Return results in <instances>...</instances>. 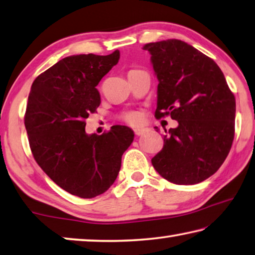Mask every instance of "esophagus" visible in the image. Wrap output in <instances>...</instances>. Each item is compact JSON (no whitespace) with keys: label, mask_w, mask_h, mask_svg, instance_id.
<instances>
[{"label":"esophagus","mask_w":255,"mask_h":255,"mask_svg":"<svg viewBox=\"0 0 255 255\" xmlns=\"http://www.w3.org/2000/svg\"><path fill=\"white\" fill-rule=\"evenodd\" d=\"M145 132H146L145 128H136V130H134L135 135H137V136H141V135H143Z\"/></svg>","instance_id":"1"}]
</instances>
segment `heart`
I'll list each match as a JSON object with an SVG mask.
<instances>
[{
	"mask_svg": "<svg viewBox=\"0 0 255 255\" xmlns=\"http://www.w3.org/2000/svg\"><path fill=\"white\" fill-rule=\"evenodd\" d=\"M123 118L128 123L137 124V123H140V121H141V114L139 113V112H128V113L124 114Z\"/></svg>",
	"mask_w": 255,
	"mask_h": 255,
	"instance_id": "obj_1",
	"label": "heart"
}]
</instances>
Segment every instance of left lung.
Returning <instances> with one entry per match:
<instances>
[{
	"label": "left lung",
	"mask_w": 255,
	"mask_h": 255,
	"mask_svg": "<svg viewBox=\"0 0 255 255\" xmlns=\"http://www.w3.org/2000/svg\"><path fill=\"white\" fill-rule=\"evenodd\" d=\"M159 80L155 119L170 115L178 127L163 135L151 160L176 185H195L214 175L234 140L235 97L212 58L181 40L144 44ZM154 128H158L155 127Z\"/></svg>",
	"instance_id": "8db88e82"
}]
</instances>
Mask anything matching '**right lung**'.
Returning <instances> with one entry per match:
<instances>
[{
	"instance_id": "obj_1",
	"label": "right lung",
	"mask_w": 255,
	"mask_h": 255,
	"mask_svg": "<svg viewBox=\"0 0 255 255\" xmlns=\"http://www.w3.org/2000/svg\"><path fill=\"white\" fill-rule=\"evenodd\" d=\"M119 59V50L66 57L31 86L24 115L31 152L53 182L80 198L96 197L114 184L134 139L124 125L101 135L85 132V120L101 104L96 86Z\"/></svg>"
}]
</instances>
